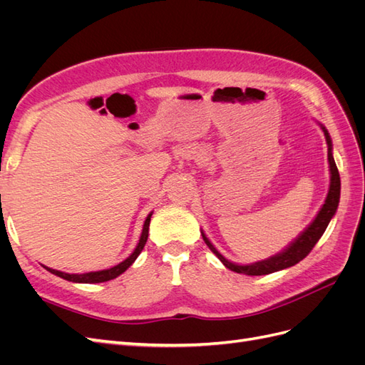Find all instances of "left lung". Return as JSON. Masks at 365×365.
<instances>
[{"instance_id": "1", "label": "left lung", "mask_w": 365, "mask_h": 365, "mask_svg": "<svg viewBox=\"0 0 365 365\" xmlns=\"http://www.w3.org/2000/svg\"><path fill=\"white\" fill-rule=\"evenodd\" d=\"M324 130V135H326V141H327V146H329V152H327V158H329V165H330V187H329V193L326 201L319 210L317 217L314 219V222L309 225L303 233L295 239V242L286 248L283 252L277 254V256H274L268 260H262L257 263H252V264H236V263H231L228 262L222 254H220L213 245L212 242H210L205 235L202 233V239L207 244V247L212 250L217 259L222 262L225 267L231 271L239 272V274H247V275H264V274H271L275 271H280L284 268H289L294 267L295 263H298L300 260H303L309 252L312 251V248L315 247L317 242L319 240V237L323 236V233L326 231L330 219L334 217L338 204H339V190H341V181H339V172L338 168L335 164L334 155H332V140L329 137V132L326 130L324 126H322Z\"/></svg>"}]
</instances>
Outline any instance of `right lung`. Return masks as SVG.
<instances>
[{"label":"right lung","instance_id":"1","mask_svg":"<svg viewBox=\"0 0 365 365\" xmlns=\"http://www.w3.org/2000/svg\"><path fill=\"white\" fill-rule=\"evenodd\" d=\"M150 216H152V213L146 217L145 225H143V233H141V237H140V242H138L137 248L134 250V252H132L126 260L118 263L117 267H113V268H109V269H103V271L86 272V274H67V272H61V271L51 269V268H47V267H46V269L50 271L54 275H58V277H61V279H65V280H68V282H74V283H102V282H108V280H113V279L118 277L120 274H123L130 267V264L135 262V259L140 256V252L143 251V248H145L146 242H148V236H149Z\"/></svg>","mask_w":365,"mask_h":365}]
</instances>
